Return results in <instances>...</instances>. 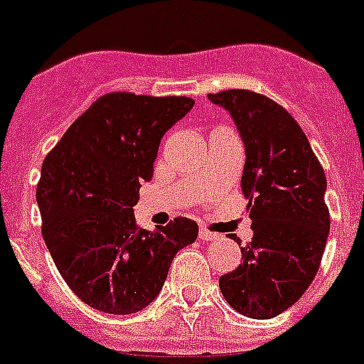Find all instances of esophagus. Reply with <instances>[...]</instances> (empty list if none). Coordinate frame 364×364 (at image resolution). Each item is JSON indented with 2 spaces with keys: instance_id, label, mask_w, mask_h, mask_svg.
Wrapping results in <instances>:
<instances>
[{
  "instance_id": "esophagus-1",
  "label": "esophagus",
  "mask_w": 364,
  "mask_h": 364,
  "mask_svg": "<svg viewBox=\"0 0 364 364\" xmlns=\"http://www.w3.org/2000/svg\"><path fill=\"white\" fill-rule=\"evenodd\" d=\"M198 236L200 240H208V242H213V240H217V234L211 232V230H208V228H200L198 230Z\"/></svg>"
}]
</instances>
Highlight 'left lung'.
Wrapping results in <instances>:
<instances>
[{"instance_id":"left-lung-1","label":"left lung","mask_w":364,"mask_h":364,"mask_svg":"<svg viewBox=\"0 0 364 364\" xmlns=\"http://www.w3.org/2000/svg\"><path fill=\"white\" fill-rule=\"evenodd\" d=\"M210 100L232 115L245 143L242 191L253 221L243 262L219 277V287L242 316L272 319L306 293L319 270L331 228L327 177L299 122L274 100L240 88Z\"/></svg>"}]
</instances>
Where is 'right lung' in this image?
I'll list each match as a JSON object with an SVG mask.
<instances>
[{"label":"right lung","mask_w":364,"mask_h":364,"mask_svg":"<svg viewBox=\"0 0 364 364\" xmlns=\"http://www.w3.org/2000/svg\"><path fill=\"white\" fill-rule=\"evenodd\" d=\"M193 105L187 96L104 94L43 162L36 193L43 240L60 276L90 308L115 316L143 310L177 251L198 236L187 217L156 230L139 228L134 217L160 139Z\"/></svg>","instance_id":"obj_1"}]
</instances>
